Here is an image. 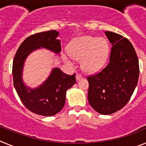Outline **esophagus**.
Instances as JSON below:
<instances>
[{"label":"esophagus","mask_w":146,"mask_h":146,"mask_svg":"<svg viewBox=\"0 0 146 146\" xmlns=\"http://www.w3.org/2000/svg\"><path fill=\"white\" fill-rule=\"evenodd\" d=\"M82 75H81L80 74H77V75H76V80H79L82 79Z\"/></svg>","instance_id":"34e87169"}]
</instances>
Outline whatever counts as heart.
<instances>
[{
  "mask_svg": "<svg viewBox=\"0 0 146 146\" xmlns=\"http://www.w3.org/2000/svg\"><path fill=\"white\" fill-rule=\"evenodd\" d=\"M110 47L104 38L86 36L77 38L70 44L69 52L64 58L69 63L72 58L82 60V68L88 72H96L104 66L109 55Z\"/></svg>",
  "mask_w": 146,
  "mask_h": 146,
  "instance_id": "b5f03b06",
  "label": "heart"
}]
</instances>
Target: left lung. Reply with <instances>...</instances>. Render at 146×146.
I'll list each match as a JSON object with an SVG mask.
<instances>
[{"label":"left lung","instance_id":"left-lung-1","mask_svg":"<svg viewBox=\"0 0 146 146\" xmlns=\"http://www.w3.org/2000/svg\"><path fill=\"white\" fill-rule=\"evenodd\" d=\"M112 44L109 61L104 69L87 77L88 102L100 114L110 115L129 101L138 82V58L131 42L123 36L105 31Z\"/></svg>","mask_w":146,"mask_h":146}]
</instances>
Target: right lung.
<instances>
[{"mask_svg": "<svg viewBox=\"0 0 146 146\" xmlns=\"http://www.w3.org/2000/svg\"><path fill=\"white\" fill-rule=\"evenodd\" d=\"M58 35L56 31H49L30 36L20 44L13 60L14 86L20 100L30 111L44 116L54 115L64 108L66 91L76 82L75 74L69 75L58 68L54 69L47 81L33 90L23 84L22 70L27 56L38 47L59 53L61 46L60 41L56 38Z\"/></svg>", "mask_w": 146, "mask_h": 146, "instance_id": "right-lung-1", "label": "right lung"}]
</instances>
